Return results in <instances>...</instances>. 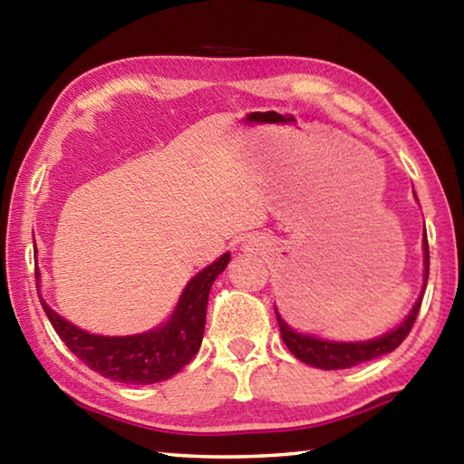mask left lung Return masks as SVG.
Returning <instances> with one entry per match:
<instances>
[{"label":"left lung","instance_id":"obj_1","mask_svg":"<svg viewBox=\"0 0 464 464\" xmlns=\"http://www.w3.org/2000/svg\"><path fill=\"white\" fill-rule=\"evenodd\" d=\"M421 247H423V286H421L418 301L413 303L411 311L407 313V317L401 321V324H399L395 329H391V332H387V334L372 337V340L335 342V340H325V337H317L311 334H301L286 324L285 317L278 313L276 304H274V311H276V319L280 325V335H282V340H285L286 348L293 352V356H296L304 364L321 368V371H340V368H350V366H358L362 362H371V360L381 358L384 354H389V352H392L395 348H399V345H401V342L407 337V334L411 332L413 321H415V317H418L420 307H421L423 290H426V285H428L430 249H428L426 229H423Z\"/></svg>","mask_w":464,"mask_h":464}]
</instances>
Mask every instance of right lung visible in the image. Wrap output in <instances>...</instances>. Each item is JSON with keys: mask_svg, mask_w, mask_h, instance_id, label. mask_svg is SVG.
<instances>
[{"mask_svg": "<svg viewBox=\"0 0 464 464\" xmlns=\"http://www.w3.org/2000/svg\"><path fill=\"white\" fill-rule=\"evenodd\" d=\"M231 254L227 251L217 257L213 264L202 268L184 286L178 298L176 309L171 311L168 321L143 334L132 335H98L73 325L72 321L61 317L44 303L41 304L54 332L73 354L88 364L92 371L100 372L110 381L127 384H153L168 381L169 376L182 371L198 352L204 335V321H207L208 293ZM36 288L41 293V272L36 268Z\"/></svg>", "mask_w": 464, "mask_h": 464, "instance_id": "right-lung-1", "label": "right lung"}]
</instances>
